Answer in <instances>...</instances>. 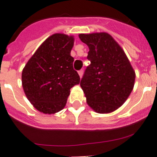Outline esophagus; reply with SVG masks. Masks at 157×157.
<instances>
[{
  "instance_id": "esophagus-1",
  "label": "esophagus",
  "mask_w": 157,
  "mask_h": 157,
  "mask_svg": "<svg viewBox=\"0 0 157 157\" xmlns=\"http://www.w3.org/2000/svg\"><path fill=\"white\" fill-rule=\"evenodd\" d=\"M78 74L79 76H80V77H82V76H83V70H80V71H78Z\"/></svg>"
}]
</instances>
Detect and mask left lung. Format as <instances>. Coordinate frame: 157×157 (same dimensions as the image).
<instances>
[{
	"mask_svg": "<svg viewBox=\"0 0 157 157\" xmlns=\"http://www.w3.org/2000/svg\"><path fill=\"white\" fill-rule=\"evenodd\" d=\"M88 45L86 69L81 87L88 105L98 113H109L119 108L133 90L135 72L116 40L106 33L80 34Z\"/></svg>",
	"mask_w": 157,
	"mask_h": 157,
	"instance_id": "8db88e82",
	"label": "left lung"
}]
</instances>
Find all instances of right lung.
<instances>
[{"mask_svg":"<svg viewBox=\"0 0 157 157\" xmlns=\"http://www.w3.org/2000/svg\"><path fill=\"white\" fill-rule=\"evenodd\" d=\"M73 45L72 36L55 33L40 45L24 67L23 90L39 112L54 114L61 111L66 105L70 89L80 83L71 56Z\"/></svg>","mask_w":157,"mask_h":157,"instance_id":"add662e5","label":"right lung"}]
</instances>
